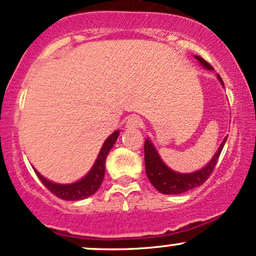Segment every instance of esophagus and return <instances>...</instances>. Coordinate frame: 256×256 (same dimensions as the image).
I'll list each match as a JSON object with an SVG mask.
<instances>
[{"label": "esophagus", "mask_w": 256, "mask_h": 256, "mask_svg": "<svg viewBox=\"0 0 256 256\" xmlns=\"http://www.w3.org/2000/svg\"><path fill=\"white\" fill-rule=\"evenodd\" d=\"M143 126V120L140 116H131L126 122V128H140Z\"/></svg>", "instance_id": "esophagus-1"}]
</instances>
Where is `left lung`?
<instances>
[{
	"label": "left lung",
	"mask_w": 256,
	"mask_h": 256,
	"mask_svg": "<svg viewBox=\"0 0 256 256\" xmlns=\"http://www.w3.org/2000/svg\"><path fill=\"white\" fill-rule=\"evenodd\" d=\"M194 58L196 60H199V63L205 69L214 70V68L208 62L202 60V57L194 56ZM217 78L222 83V86H224L223 80H222L220 76L217 75ZM226 138L228 137L224 138V140L222 142L220 148H218L217 152L214 154L211 161L204 168L193 172V173L186 174L176 173V172L172 170L170 168L167 167L161 158H160L158 150L154 146L152 142L149 138H146V143H144V160H146V172L148 178L152 184V186L158 192L163 193V194H181V193L186 192V190L202 186L208 180L212 172H214V167H216L218 158H220L222 150H223L224 144L226 142Z\"/></svg>",
	"instance_id": "1"
}]
</instances>
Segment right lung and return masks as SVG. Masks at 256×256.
Here are the masks:
<instances>
[{"label": "right lung", "mask_w": 256, "mask_h": 256, "mask_svg": "<svg viewBox=\"0 0 256 256\" xmlns=\"http://www.w3.org/2000/svg\"><path fill=\"white\" fill-rule=\"evenodd\" d=\"M118 136L119 131L116 130L104 140V146L98 155L96 161H95L93 167L89 170V173L84 178H82L81 180L76 181V182L68 184L52 182V181L45 178L39 172H36L34 169L36 176L44 184L46 188L58 196V198L63 200H72V202L88 198V196H93L98 190V187L101 186V184H102L104 176V162H106V158L108 155L110 150L112 149L116 140H118Z\"/></svg>", "instance_id": "1"}]
</instances>
